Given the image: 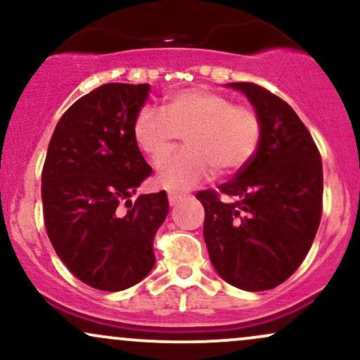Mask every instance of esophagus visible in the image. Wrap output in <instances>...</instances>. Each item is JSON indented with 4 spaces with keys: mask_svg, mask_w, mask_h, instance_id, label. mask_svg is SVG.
I'll return each instance as SVG.
<instances>
[{
    "mask_svg": "<svg viewBox=\"0 0 360 360\" xmlns=\"http://www.w3.org/2000/svg\"><path fill=\"white\" fill-rule=\"evenodd\" d=\"M167 198H169V203H171V206H174L179 203V201H183L184 198H188V194L179 193V191H169Z\"/></svg>",
    "mask_w": 360,
    "mask_h": 360,
    "instance_id": "34e87169",
    "label": "esophagus"
}]
</instances>
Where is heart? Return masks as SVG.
Instances as JSON below:
<instances>
[{
  "label": "heart",
  "mask_w": 360,
  "mask_h": 360,
  "mask_svg": "<svg viewBox=\"0 0 360 360\" xmlns=\"http://www.w3.org/2000/svg\"><path fill=\"white\" fill-rule=\"evenodd\" d=\"M185 134L188 147L165 154ZM131 135L157 164V183L167 189H189L213 176L240 171L257 154L262 118L249 105L205 88L181 89L167 96L162 108L143 106L135 115Z\"/></svg>",
  "instance_id": "b5f03b06"
}]
</instances>
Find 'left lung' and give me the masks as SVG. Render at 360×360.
Here are the masks:
<instances>
[{
	"mask_svg": "<svg viewBox=\"0 0 360 360\" xmlns=\"http://www.w3.org/2000/svg\"><path fill=\"white\" fill-rule=\"evenodd\" d=\"M262 118V140L233 179L205 189L203 235L210 259L229 284L266 291L301 266L321 220L323 167L318 147L295 110L254 82H230ZM221 193L232 202H221Z\"/></svg>",
	"mask_w": 360,
	"mask_h": 360,
	"instance_id": "left-lung-1",
	"label": "left lung"
}]
</instances>
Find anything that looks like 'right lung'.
<instances>
[{
  "instance_id": "1",
  "label": "right lung",
  "mask_w": 360,
  "mask_h": 360,
  "mask_svg": "<svg viewBox=\"0 0 360 360\" xmlns=\"http://www.w3.org/2000/svg\"><path fill=\"white\" fill-rule=\"evenodd\" d=\"M148 93V84L108 82L84 94L60 117L44 162L52 247L77 279L101 291H122L152 271L154 238L169 212L166 191L130 201L152 174L131 135Z\"/></svg>"
}]
</instances>
